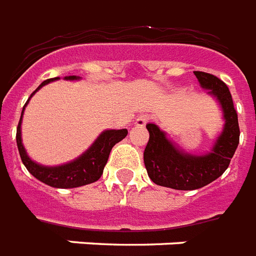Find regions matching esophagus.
<instances>
[{
    "instance_id": "esophagus-1",
    "label": "esophagus",
    "mask_w": 256,
    "mask_h": 256,
    "mask_svg": "<svg viewBox=\"0 0 256 256\" xmlns=\"http://www.w3.org/2000/svg\"><path fill=\"white\" fill-rule=\"evenodd\" d=\"M148 116H144V114L138 116V118H136V126H144V124H148Z\"/></svg>"
}]
</instances>
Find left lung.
Listing matches in <instances>:
<instances>
[{
    "instance_id": "8db88e82",
    "label": "left lung",
    "mask_w": 256,
    "mask_h": 256,
    "mask_svg": "<svg viewBox=\"0 0 256 256\" xmlns=\"http://www.w3.org/2000/svg\"><path fill=\"white\" fill-rule=\"evenodd\" d=\"M194 74L200 86L210 90L208 92L218 100L224 128L208 154L192 156L179 150L156 124H146L150 138L144 160L148 176L156 184L174 190H196L219 178L228 168L239 144L238 114L227 85L212 74L204 72Z\"/></svg>"
}]
</instances>
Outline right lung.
I'll use <instances>...</instances> for the list:
<instances>
[{
    "label": "right lung",
    "mask_w": 256,
    "mask_h": 256,
    "mask_svg": "<svg viewBox=\"0 0 256 256\" xmlns=\"http://www.w3.org/2000/svg\"><path fill=\"white\" fill-rule=\"evenodd\" d=\"M56 80H60V77L50 78V80H46V81L42 82L41 85L32 92L29 100L34 96V92H37L42 86H45L49 82L56 81ZM65 80L73 81V80H80V77L69 76V77H65ZM29 100H26L25 106L22 108L21 118H20V122H18L17 126L16 140H17L18 152H20L22 164H25V168H28L30 174L36 176L38 180H41V182L46 183V184H49L52 187H57V188H73V187L85 186L88 183L98 180L102 172H104V164H108V156H110L112 146L120 142L124 136H128V130L126 128H122V130H104L96 138V142L81 156H78L77 160H74L73 162L61 164V166H54V168L42 166V164H36L34 160H30L29 156L26 154L21 140V120L26 104H29Z\"/></svg>",
    "instance_id": "obj_1"
}]
</instances>
